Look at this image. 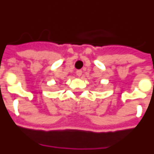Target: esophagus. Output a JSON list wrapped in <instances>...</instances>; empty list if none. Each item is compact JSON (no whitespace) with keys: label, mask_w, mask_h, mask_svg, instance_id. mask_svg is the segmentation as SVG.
<instances>
[{"label":"esophagus","mask_w":154,"mask_h":154,"mask_svg":"<svg viewBox=\"0 0 154 154\" xmlns=\"http://www.w3.org/2000/svg\"><path fill=\"white\" fill-rule=\"evenodd\" d=\"M82 70L81 69H79V70H77V71H76V75H77L79 76V77H80V76L82 75Z\"/></svg>","instance_id":"34e87169"}]
</instances>
